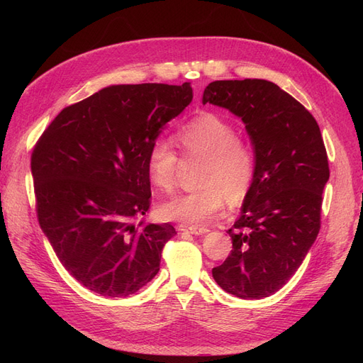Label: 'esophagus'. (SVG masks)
<instances>
[{
  "label": "esophagus",
  "instance_id": "1",
  "mask_svg": "<svg viewBox=\"0 0 363 363\" xmlns=\"http://www.w3.org/2000/svg\"><path fill=\"white\" fill-rule=\"evenodd\" d=\"M180 232H189L192 235H204L208 232V228L206 227H199V225H188V224H180L179 225Z\"/></svg>",
  "mask_w": 363,
  "mask_h": 363
}]
</instances>
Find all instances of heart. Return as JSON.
Returning a JSON list of instances; mask_svg holds the SVG:
<instances>
[{"label":"heart","mask_w":363,"mask_h":363,"mask_svg":"<svg viewBox=\"0 0 363 363\" xmlns=\"http://www.w3.org/2000/svg\"><path fill=\"white\" fill-rule=\"evenodd\" d=\"M179 145L186 157H200V189L183 194L163 203L162 218L186 224H204L221 215L227 201L242 203L255 183L256 151L250 142L239 138L238 128L228 119L203 113L177 130ZM180 155L168 140L156 139L147 152V169L152 184L171 192L177 184Z\"/></svg>","instance_id":"b5f03b06"}]
</instances>
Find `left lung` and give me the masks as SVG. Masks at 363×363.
Segmentation results:
<instances>
[{"label":"left lung","mask_w":363,"mask_h":363,"mask_svg":"<svg viewBox=\"0 0 363 363\" xmlns=\"http://www.w3.org/2000/svg\"><path fill=\"white\" fill-rule=\"evenodd\" d=\"M206 103L244 121L257 162L242 212L227 232L233 248L212 274L228 294L259 300L288 283L320 233L330 177L324 140L312 113L267 80L212 82Z\"/></svg>","instance_id":"1"}]
</instances>
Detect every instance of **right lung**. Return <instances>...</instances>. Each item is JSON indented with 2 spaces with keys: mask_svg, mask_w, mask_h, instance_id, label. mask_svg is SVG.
I'll return each instance as SVG.
<instances>
[{
  "mask_svg": "<svg viewBox=\"0 0 363 363\" xmlns=\"http://www.w3.org/2000/svg\"><path fill=\"white\" fill-rule=\"evenodd\" d=\"M192 101L191 83L118 84L65 107L31 152L36 213L71 276L104 296L135 294L177 235L136 224L151 204L147 152Z\"/></svg>",
  "mask_w": 363,
  "mask_h": 363,
  "instance_id": "1",
  "label": "right lung"
}]
</instances>
